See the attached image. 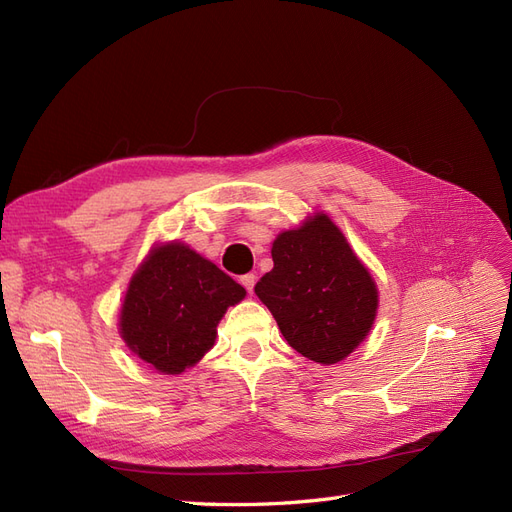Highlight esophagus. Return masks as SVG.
I'll use <instances>...</instances> for the list:
<instances>
[{
	"label": "esophagus",
	"mask_w": 512,
	"mask_h": 512,
	"mask_svg": "<svg viewBox=\"0 0 512 512\" xmlns=\"http://www.w3.org/2000/svg\"><path fill=\"white\" fill-rule=\"evenodd\" d=\"M241 284H243V288L247 290V292H254V284H256V275L254 273H245V275H241Z\"/></svg>",
	"instance_id": "1"
}]
</instances>
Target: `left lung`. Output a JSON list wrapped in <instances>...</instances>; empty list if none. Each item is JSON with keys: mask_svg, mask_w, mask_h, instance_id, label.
<instances>
[{"mask_svg": "<svg viewBox=\"0 0 512 512\" xmlns=\"http://www.w3.org/2000/svg\"><path fill=\"white\" fill-rule=\"evenodd\" d=\"M273 269L256 284L286 342L309 361L333 365L359 346L378 309V290L324 213L273 241Z\"/></svg>", "mask_w": 512, "mask_h": 512, "instance_id": "1", "label": "left lung"}]
</instances>
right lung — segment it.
<instances>
[{
  "label": "right lung",
  "mask_w": 512,
  "mask_h": 512,
  "mask_svg": "<svg viewBox=\"0 0 512 512\" xmlns=\"http://www.w3.org/2000/svg\"><path fill=\"white\" fill-rule=\"evenodd\" d=\"M245 288L183 243L156 247L132 277L121 307V337L162 374L203 359L215 327Z\"/></svg>",
  "instance_id": "add662e5"
}]
</instances>
